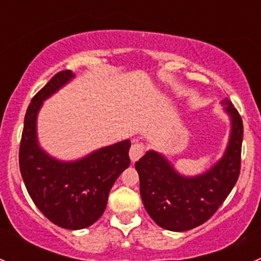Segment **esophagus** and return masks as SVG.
Returning <instances> with one entry per match:
<instances>
[{
	"mask_svg": "<svg viewBox=\"0 0 261 261\" xmlns=\"http://www.w3.org/2000/svg\"><path fill=\"white\" fill-rule=\"evenodd\" d=\"M144 151H145V145H144L143 143H135L133 144V146H131L130 149V159L131 162H136V160L140 159L141 156L144 155Z\"/></svg>",
	"mask_w": 261,
	"mask_h": 261,
	"instance_id": "1",
	"label": "esophagus"
}]
</instances>
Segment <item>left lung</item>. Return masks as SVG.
I'll use <instances>...</instances> for the list:
<instances>
[{
    "label": "left lung",
    "mask_w": 261,
    "mask_h": 261,
    "mask_svg": "<svg viewBox=\"0 0 261 261\" xmlns=\"http://www.w3.org/2000/svg\"><path fill=\"white\" fill-rule=\"evenodd\" d=\"M231 118V133L223 156L207 172L186 177L164 155L149 150L135 168L140 178V194L150 217L169 231H188L202 225L223 203L239 179L244 126L238 110L223 99Z\"/></svg>",
    "instance_id": "1"
}]
</instances>
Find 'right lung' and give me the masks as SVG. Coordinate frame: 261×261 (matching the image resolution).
<instances>
[{"label": "right lung", "mask_w": 261, "mask_h": 261, "mask_svg": "<svg viewBox=\"0 0 261 261\" xmlns=\"http://www.w3.org/2000/svg\"><path fill=\"white\" fill-rule=\"evenodd\" d=\"M72 70L57 73L31 99L20 143V172L35 206L48 220L67 230L93 225L106 210L109 193L130 165V140L105 146L74 162L50 156L39 145L36 118L43 102L67 84Z\"/></svg>", "instance_id": "obj_1"}]
</instances>
